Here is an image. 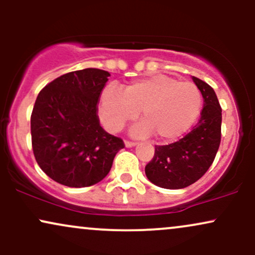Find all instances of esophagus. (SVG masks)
<instances>
[{"label": "esophagus", "instance_id": "34e87169", "mask_svg": "<svg viewBox=\"0 0 255 255\" xmlns=\"http://www.w3.org/2000/svg\"><path fill=\"white\" fill-rule=\"evenodd\" d=\"M125 145H126V147H133V146H135L136 144L134 141H128V140H126Z\"/></svg>", "mask_w": 255, "mask_h": 255}]
</instances>
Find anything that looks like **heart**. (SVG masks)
<instances>
[{"label": "heart", "mask_w": 255, "mask_h": 255, "mask_svg": "<svg viewBox=\"0 0 255 255\" xmlns=\"http://www.w3.org/2000/svg\"><path fill=\"white\" fill-rule=\"evenodd\" d=\"M201 107L203 96L197 85L157 74L133 81L122 91L105 87L98 114L107 129L118 131L135 119L139 110L142 121L131 128L134 136L154 134L160 141H172L191 129Z\"/></svg>", "instance_id": "b5f03b06"}]
</instances>
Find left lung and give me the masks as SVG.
<instances>
[{"label": "left lung", "mask_w": 255, "mask_h": 255, "mask_svg": "<svg viewBox=\"0 0 255 255\" xmlns=\"http://www.w3.org/2000/svg\"><path fill=\"white\" fill-rule=\"evenodd\" d=\"M204 98L199 122L176 142L156 146L154 156L145 166L152 183L166 189H181L197 182L209 170L221 144L222 108L209 84L193 77Z\"/></svg>", "instance_id": "left-lung-1"}]
</instances>
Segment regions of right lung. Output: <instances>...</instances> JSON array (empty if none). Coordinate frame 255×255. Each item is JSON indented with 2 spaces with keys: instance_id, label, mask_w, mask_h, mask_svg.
I'll return each mask as SVG.
<instances>
[{
  "instance_id": "1",
  "label": "right lung",
  "mask_w": 255,
  "mask_h": 255,
  "mask_svg": "<svg viewBox=\"0 0 255 255\" xmlns=\"http://www.w3.org/2000/svg\"><path fill=\"white\" fill-rule=\"evenodd\" d=\"M109 72L86 68L61 75L40 91L31 115L32 148L40 169L67 187H89L109 174L125 147L99 125L97 103Z\"/></svg>"
}]
</instances>
